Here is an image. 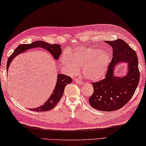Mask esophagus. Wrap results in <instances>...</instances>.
Wrapping results in <instances>:
<instances>
[{"mask_svg":"<svg viewBox=\"0 0 146 146\" xmlns=\"http://www.w3.org/2000/svg\"><path fill=\"white\" fill-rule=\"evenodd\" d=\"M75 82H76V83L77 84H78V85H81V86H82L83 84H84V82H83L82 81H81V80H79V79H76V80H75Z\"/></svg>","mask_w":146,"mask_h":146,"instance_id":"34e87169","label":"esophagus"}]
</instances>
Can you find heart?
Returning a JSON list of instances; mask_svg holds the SVG:
<instances>
[{
    "label": "heart",
    "mask_w": 146,
    "mask_h": 146,
    "mask_svg": "<svg viewBox=\"0 0 146 146\" xmlns=\"http://www.w3.org/2000/svg\"><path fill=\"white\" fill-rule=\"evenodd\" d=\"M61 63L68 72H78L82 65L84 77L90 81H98L105 77L110 62V55L105 50L94 47L77 46L61 57Z\"/></svg>",
    "instance_id": "obj_1"
}]
</instances>
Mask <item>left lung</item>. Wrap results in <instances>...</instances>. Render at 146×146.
Here are the masks:
<instances>
[{"label":"left lung","instance_id":"1","mask_svg":"<svg viewBox=\"0 0 146 146\" xmlns=\"http://www.w3.org/2000/svg\"><path fill=\"white\" fill-rule=\"evenodd\" d=\"M112 48V59L106 78L92 83L94 93L89 99L90 105L99 111H113L122 108L127 104L137 89L140 74L135 52L122 39L105 41ZM127 63L126 74L115 75L116 67Z\"/></svg>","mask_w":146,"mask_h":146}]
</instances>
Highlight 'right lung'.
Here are the masks:
<instances>
[{
  "label": "right lung",
  "mask_w": 146,
  "mask_h": 146,
  "mask_svg": "<svg viewBox=\"0 0 146 146\" xmlns=\"http://www.w3.org/2000/svg\"><path fill=\"white\" fill-rule=\"evenodd\" d=\"M38 47L42 48L44 49L47 50L52 56L54 59L56 60L59 59V57L60 56L61 52H62V48H61V46L60 45L50 44L42 40L35 41L34 42L29 44L20 45V46L15 48L14 52L9 57L7 63V72H8L9 66L11 65L12 60H14L16 56H18L19 54L24 52L25 51L31 49V48ZM72 79L70 77L64 75V74H58L56 86H55L53 92L51 94L49 98L47 99V101L44 102L43 105L36 108L30 109V110L37 112H41L49 111V110L53 109L56 106L58 102L59 101L60 98H62L64 91L65 87L68 84L72 82Z\"/></svg>",
  "instance_id": "add662e5"
}]
</instances>
